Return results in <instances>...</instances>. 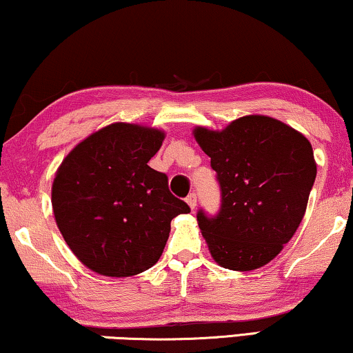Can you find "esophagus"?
<instances>
[{
    "instance_id": "esophagus-1",
    "label": "esophagus",
    "mask_w": 353,
    "mask_h": 353,
    "mask_svg": "<svg viewBox=\"0 0 353 353\" xmlns=\"http://www.w3.org/2000/svg\"><path fill=\"white\" fill-rule=\"evenodd\" d=\"M186 202H188V205L191 207V210L196 209V205H197V196L194 194V192H191V194L186 197Z\"/></svg>"
}]
</instances>
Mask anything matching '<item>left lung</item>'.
<instances>
[{
    "label": "left lung",
    "instance_id": "left-lung-1",
    "mask_svg": "<svg viewBox=\"0 0 353 353\" xmlns=\"http://www.w3.org/2000/svg\"><path fill=\"white\" fill-rule=\"evenodd\" d=\"M194 138L220 185L219 214L197 212L212 257L234 272L263 267L305 214L316 176L310 141L265 115H245L221 132L197 127Z\"/></svg>",
    "mask_w": 353,
    "mask_h": 353
}]
</instances>
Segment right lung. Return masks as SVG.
Here are the masks:
<instances>
[{"label":"right lung","mask_w":353,"mask_h":353,"mask_svg":"<svg viewBox=\"0 0 353 353\" xmlns=\"http://www.w3.org/2000/svg\"><path fill=\"white\" fill-rule=\"evenodd\" d=\"M161 130L112 123L72 149L52 183L62 238L81 263L104 276L151 268L165 248L170 221L190 205L168 190L165 173L148 165Z\"/></svg>","instance_id":"right-lung-1"}]
</instances>
